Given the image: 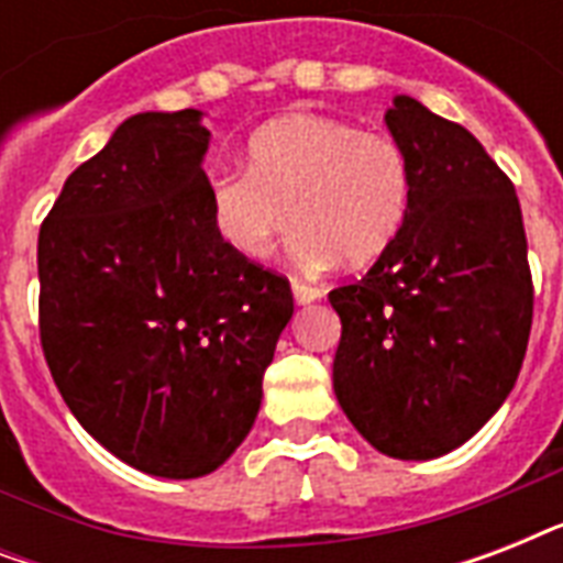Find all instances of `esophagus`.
<instances>
[{
	"label": "esophagus",
	"instance_id": "obj_1",
	"mask_svg": "<svg viewBox=\"0 0 563 563\" xmlns=\"http://www.w3.org/2000/svg\"><path fill=\"white\" fill-rule=\"evenodd\" d=\"M291 295H295L298 303H312V300L321 298V289H318V286H309V283L291 280Z\"/></svg>",
	"mask_w": 563,
	"mask_h": 563
}]
</instances>
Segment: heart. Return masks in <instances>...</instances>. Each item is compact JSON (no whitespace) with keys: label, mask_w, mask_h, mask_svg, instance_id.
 <instances>
[{"label":"heart","mask_w":563,"mask_h":563,"mask_svg":"<svg viewBox=\"0 0 563 563\" xmlns=\"http://www.w3.org/2000/svg\"><path fill=\"white\" fill-rule=\"evenodd\" d=\"M411 201L409 157L391 134L347 119L289 113L247 140V172L210 180V219L230 251L265 260L300 224L291 254L309 268L368 265L400 236Z\"/></svg>","instance_id":"1"}]
</instances>
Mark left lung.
<instances>
[{"mask_svg":"<svg viewBox=\"0 0 563 563\" xmlns=\"http://www.w3.org/2000/svg\"><path fill=\"white\" fill-rule=\"evenodd\" d=\"M385 125L409 157L400 236L330 291L342 318L333 388L391 459H438L506 402L532 330V272L515 184L482 143L397 96Z\"/></svg>","mask_w":563,"mask_h":563,"instance_id":"left-lung-1","label":"left lung"}]
</instances>
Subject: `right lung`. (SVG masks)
I'll use <instances>...</instances> for the list:
<instances>
[{
    "label": "right lung",
    "mask_w": 563,
    "mask_h": 563,
    "mask_svg": "<svg viewBox=\"0 0 563 563\" xmlns=\"http://www.w3.org/2000/svg\"><path fill=\"white\" fill-rule=\"evenodd\" d=\"M201 110L136 113L40 224V344L57 391L136 471L195 479L251 432L289 280L210 219Z\"/></svg>",
    "instance_id": "obj_1"
}]
</instances>
